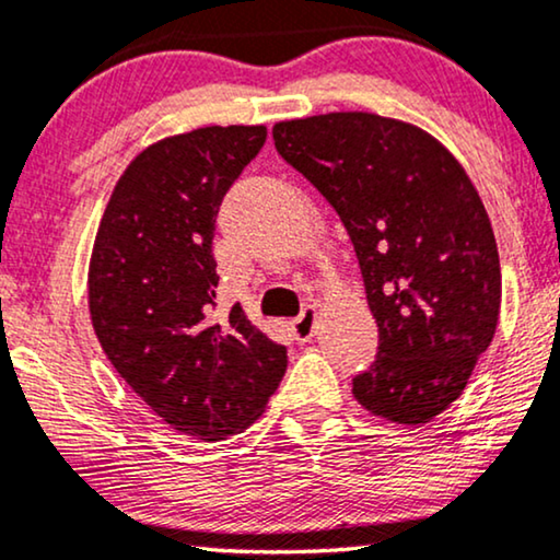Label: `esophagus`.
Listing matches in <instances>:
<instances>
[{
    "instance_id": "34e87169",
    "label": "esophagus",
    "mask_w": 560,
    "mask_h": 560,
    "mask_svg": "<svg viewBox=\"0 0 560 560\" xmlns=\"http://www.w3.org/2000/svg\"><path fill=\"white\" fill-rule=\"evenodd\" d=\"M315 325H317V307H312V304H307V307L302 310V315L292 319L294 338L300 340V342H307L312 335H315Z\"/></svg>"
}]
</instances>
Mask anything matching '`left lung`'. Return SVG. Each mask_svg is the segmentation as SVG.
Wrapping results in <instances>:
<instances>
[{
    "mask_svg": "<svg viewBox=\"0 0 560 560\" xmlns=\"http://www.w3.org/2000/svg\"><path fill=\"white\" fill-rule=\"evenodd\" d=\"M273 143L355 248L378 353L353 397L389 422H430L497 332L502 268L479 191L435 138L371 112L276 122Z\"/></svg>",
    "mask_w": 560,
    "mask_h": 560,
    "instance_id": "obj_1",
    "label": "left lung"
}]
</instances>
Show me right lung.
Segmentation results:
<instances>
[{"label":"right lung","mask_w":560,"mask_h":560,"mask_svg":"<svg viewBox=\"0 0 560 560\" xmlns=\"http://www.w3.org/2000/svg\"><path fill=\"white\" fill-rule=\"evenodd\" d=\"M264 143V125H212L148 145L119 176L89 264V312L109 363L197 441L256 422L287 371V348L241 304L212 317L214 222Z\"/></svg>","instance_id":"right-lung-1"}]
</instances>
